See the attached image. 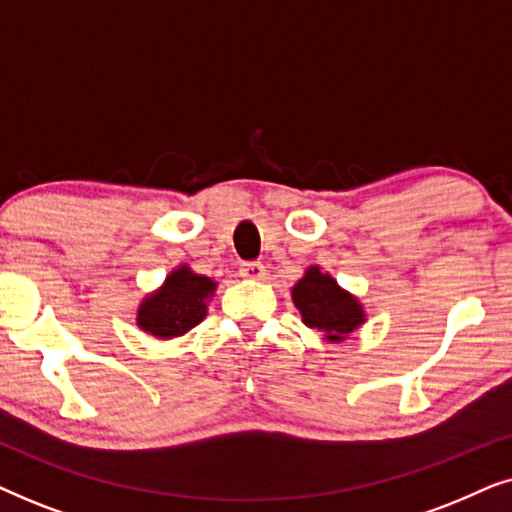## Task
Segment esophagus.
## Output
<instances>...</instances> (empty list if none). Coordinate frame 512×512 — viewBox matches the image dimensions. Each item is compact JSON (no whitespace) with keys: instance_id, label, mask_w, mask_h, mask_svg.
Returning a JSON list of instances; mask_svg holds the SVG:
<instances>
[{"instance_id":"obj_1","label":"esophagus","mask_w":512,"mask_h":512,"mask_svg":"<svg viewBox=\"0 0 512 512\" xmlns=\"http://www.w3.org/2000/svg\"><path fill=\"white\" fill-rule=\"evenodd\" d=\"M240 275L247 279H263L265 277V265L261 261H244L240 265Z\"/></svg>"}]
</instances>
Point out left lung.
<instances>
[{
    "instance_id": "left-lung-1",
    "label": "left lung",
    "mask_w": 512,
    "mask_h": 512,
    "mask_svg": "<svg viewBox=\"0 0 512 512\" xmlns=\"http://www.w3.org/2000/svg\"><path fill=\"white\" fill-rule=\"evenodd\" d=\"M291 293L305 324L324 331L328 340H345L347 333L363 324L359 300L342 291L335 279L319 268L307 270Z\"/></svg>"
}]
</instances>
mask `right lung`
<instances>
[{
    "label": "right lung",
    "instance_id": "add662e5",
    "mask_svg": "<svg viewBox=\"0 0 512 512\" xmlns=\"http://www.w3.org/2000/svg\"><path fill=\"white\" fill-rule=\"evenodd\" d=\"M212 279L186 268L174 270L163 289L146 298L137 312V324L156 338H177L198 326L207 314V298L214 293Z\"/></svg>",
    "mask_w": 512,
    "mask_h": 512
}]
</instances>
